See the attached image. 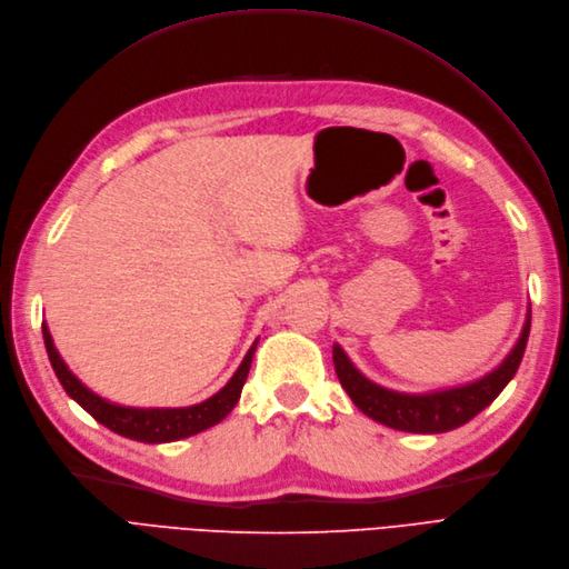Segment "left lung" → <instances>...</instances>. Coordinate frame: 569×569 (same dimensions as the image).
<instances>
[{"label":"left lung","mask_w":569,"mask_h":569,"mask_svg":"<svg viewBox=\"0 0 569 569\" xmlns=\"http://www.w3.org/2000/svg\"><path fill=\"white\" fill-rule=\"evenodd\" d=\"M528 336L530 310L518 343L492 373L476 382L462 385V388L441 390L431 395H403L380 388V385L371 382L367 376H361L355 369V363L348 359V355L340 346H333V367L343 390L350 395V399L363 416H369L371 420L399 431L441 435V431L456 429L469 422L473 416H479L483 408L490 406L497 399V395L507 388L509 380L516 376L520 367L522 352H526L528 346Z\"/></svg>","instance_id":"1"}]
</instances>
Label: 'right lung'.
Masks as SVG:
<instances>
[{"mask_svg": "<svg viewBox=\"0 0 569 569\" xmlns=\"http://www.w3.org/2000/svg\"><path fill=\"white\" fill-rule=\"evenodd\" d=\"M41 331H43V343H47L51 367L64 392L70 395L86 413L93 416L100 425L109 427L111 431H117V435L126 439L142 441V443L179 441L221 422L233 411V406L240 399L242 385L247 380V373H249V367H252V357L257 350V343L249 348L233 378L226 382L214 397L206 401L184 406V408H132V406L113 403L109 399H102L93 390H88L86 385L70 369H67V363L58 355L47 322L41 325Z\"/></svg>", "mask_w": 569, "mask_h": 569, "instance_id": "1", "label": "right lung"}]
</instances>
